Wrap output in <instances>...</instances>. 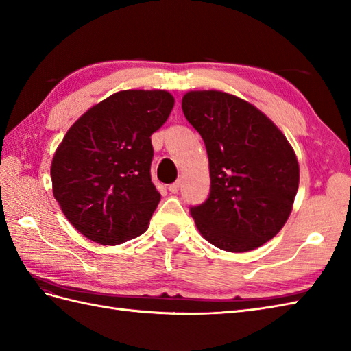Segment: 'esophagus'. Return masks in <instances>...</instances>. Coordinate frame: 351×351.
<instances>
[{
	"instance_id": "1",
	"label": "esophagus",
	"mask_w": 351,
	"mask_h": 351,
	"mask_svg": "<svg viewBox=\"0 0 351 351\" xmlns=\"http://www.w3.org/2000/svg\"><path fill=\"white\" fill-rule=\"evenodd\" d=\"M180 187H181V181H176V182L169 185V191L173 193V195H176V193L180 191Z\"/></svg>"
}]
</instances>
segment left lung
<instances>
[{
	"label": "left lung",
	"instance_id": "left-lung-1",
	"mask_svg": "<svg viewBox=\"0 0 351 351\" xmlns=\"http://www.w3.org/2000/svg\"><path fill=\"white\" fill-rule=\"evenodd\" d=\"M182 111L210 161V196L190 208L199 232L235 253L271 240L299 189V162L287 137L263 111L225 92L185 93Z\"/></svg>",
	"mask_w": 351,
	"mask_h": 351
}]
</instances>
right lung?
I'll return each mask as SVG.
<instances>
[{
	"mask_svg": "<svg viewBox=\"0 0 351 351\" xmlns=\"http://www.w3.org/2000/svg\"><path fill=\"white\" fill-rule=\"evenodd\" d=\"M173 106L166 90H122L66 132L51 164L52 195L88 240L116 245L147 229L161 199L151 180V136Z\"/></svg>",
	"mask_w": 351,
	"mask_h": 351,
	"instance_id": "1",
	"label": "right lung"
}]
</instances>
